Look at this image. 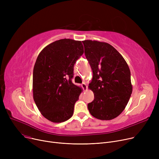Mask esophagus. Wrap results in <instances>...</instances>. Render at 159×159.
<instances>
[{"instance_id": "34e87169", "label": "esophagus", "mask_w": 159, "mask_h": 159, "mask_svg": "<svg viewBox=\"0 0 159 159\" xmlns=\"http://www.w3.org/2000/svg\"><path fill=\"white\" fill-rule=\"evenodd\" d=\"M81 86H82L83 89H84V91H86L88 89V86H87V85H86V84L85 82H83L82 84H81Z\"/></svg>"}]
</instances>
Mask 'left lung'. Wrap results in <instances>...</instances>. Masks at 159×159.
<instances>
[{"label": "left lung", "mask_w": 159, "mask_h": 159, "mask_svg": "<svg viewBox=\"0 0 159 159\" xmlns=\"http://www.w3.org/2000/svg\"><path fill=\"white\" fill-rule=\"evenodd\" d=\"M82 43L93 71L89 88L94 93V100L88 104V110L98 119H113L124 111L132 93L129 66L108 43L91 40Z\"/></svg>", "instance_id": "obj_1"}]
</instances>
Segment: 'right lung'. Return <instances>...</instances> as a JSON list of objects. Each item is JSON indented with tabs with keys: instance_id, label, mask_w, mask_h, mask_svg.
<instances>
[{
	"instance_id": "add662e5",
	"label": "right lung",
	"mask_w": 159,
	"mask_h": 159,
	"mask_svg": "<svg viewBox=\"0 0 159 159\" xmlns=\"http://www.w3.org/2000/svg\"><path fill=\"white\" fill-rule=\"evenodd\" d=\"M84 53L81 41L56 40L39 53L33 73L34 101L46 119L62 122L70 119L82 89L73 84V67Z\"/></svg>"
}]
</instances>
